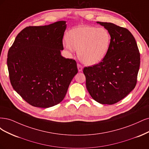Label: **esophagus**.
<instances>
[{
  "label": "esophagus",
  "instance_id": "obj_1",
  "mask_svg": "<svg viewBox=\"0 0 149 149\" xmlns=\"http://www.w3.org/2000/svg\"><path fill=\"white\" fill-rule=\"evenodd\" d=\"M77 68H78V70L79 72H81V71H82V70H83V67L81 66L80 64H77Z\"/></svg>",
  "mask_w": 149,
  "mask_h": 149
}]
</instances>
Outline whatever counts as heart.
Returning <instances> with one entry per match:
<instances>
[{
    "mask_svg": "<svg viewBox=\"0 0 149 149\" xmlns=\"http://www.w3.org/2000/svg\"><path fill=\"white\" fill-rule=\"evenodd\" d=\"M111 43V36L104 28L91 26H79L71 30L64 42L70 52L79 50L80 61L88 65L102 61L106 56Z\"/></svg>",
    "mask_w": 149,
    "mask_h": 149,
    "instance_id": "heart-1",
    "label": "heart"
}]
</instances>
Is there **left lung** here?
Here are the masks:
<instances>
[{
	"mask_svg": "<svg viewBox=\"0 0 149 149\" xmlns=\"http://www.w3.org/2000/svg\"><path fill=\"white\" fill-rule=\"evenodd\" d=\"M111 36L104 58L84 69L86 87L91 97L101 104L116 103L130 93L137 84L140 53L135 38L125 28L100 22Z\"/></svg>",
	"mask_w": 149,
	"mask_h": 149,
	"instance_id": "obj_1",
	"label": "left lung"
}]
</instances>
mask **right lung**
<instances>
[{"instance_id":"right-lung-1","label":"right lung","mask_w":149,"mask_h":149,"mask_svg":"<svg viewBox=\"0 0 149 149\" xmlns=\"http://www.w3.org/2000/svg\"><path fill=\"white\" fill-rule=\"evenodd\" d=\"M65 23L26 27L8 50L12 87L33 107L46 108L61 102L78 72L76 61L61 54Z\"/></svg>"}]
</instances>
